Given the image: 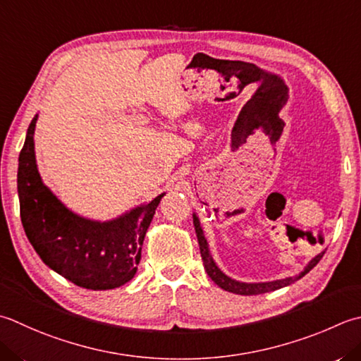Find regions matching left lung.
Returning a JSON list of instances; mask_svg holds the SVG:
<instances>
[{
  "label": "left lung",
  "mask_w": 361,
  "mask_h": 361,
  "mask_svg": "<svg viewBox=\"0 0 361 361\" xmlns=\"http://www.w3.org/2000/svg\"><path fill=\"white\" fill-rule=\"evenodd\" d=\"M194 227H195V233H197V239H199V245H200V255L203 259V266H204V271L209 275V279L214 281L217 286H221L222 289L228 293H235V294H241V295H257V294H264V293H269V291H275V289H280L283 286H288L294 283L295 280L302 279L303 275L308 274L310 271L313 269V267L319 263L324 252L319 253V255L314 257L310 263L307 264L305 269L303 272H300L299 275H295V277H288L283 280H275V281H266V283H243V281H236L230 279L228 275H225L219 267L216 266L213 257H211L209 249H208V243L207 239L203 236V230L200 227V221L199 217L194 214Z\"/></svg>",
  "instance_id": "left-lung-1"
}]
</instances>
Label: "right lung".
Here are the masks:
<instances>
[{"mask_svg":"<svg viewBox=\"0 0 361 361\" xmlns=\"http://www.w3.org/2000/svg\"><path fill=\"white\" fill-rule=\"evenodd\" d=\"M26 133L18 158L20 217L42 261L76 286L102 291L130 281L137 271L145 233L164 194L109 222L84 219L67 209L37 171L34 130Z\"/></svg>","mask_w":361,"mask_h":361,"instance_id":"obj_1","label":"right lung"}]
</instances>
